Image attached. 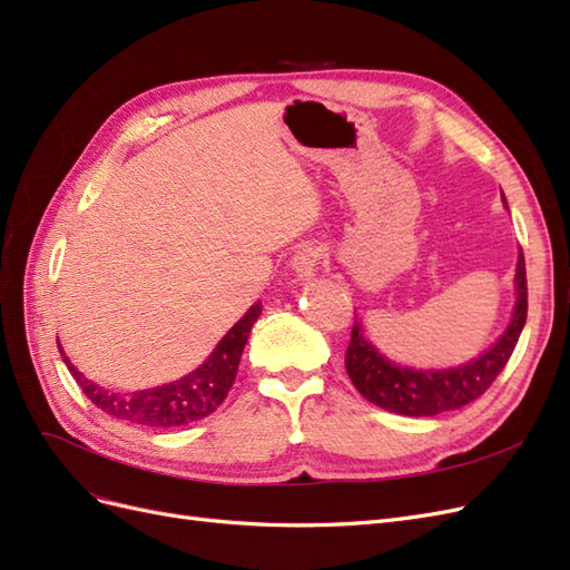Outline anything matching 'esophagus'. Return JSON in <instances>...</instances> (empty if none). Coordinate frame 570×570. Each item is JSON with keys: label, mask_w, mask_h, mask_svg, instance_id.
<instances>
[{"label": "esophagus", "mask_w": 570, "mask_h": 570, "mask_svg": "<svg viewBox=\"0 0 570 570\" xmlns=\"http://www.w3.org/2000/svg\"><path fill=\"white\" fill-rule=\"evenodd\" d=\"M318 258H321V249L314 245H302L295 256H292L289 268L292 273L297 275L299 281H312L316 271H318Z\"/></svg>", "instance_id": "1"}]
</instances>
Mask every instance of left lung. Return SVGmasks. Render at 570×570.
I'll use <instances>...</instances> for the list:
<instances>
[{"mask_svg":"<svg viewBox=\"0 0 570 570\" xmlns=\"http://www.w3.org/2000/svg\"><path fill=\"white\" fill-rule=\"evenodd\" d=\"M502 202L504 209H509L504 193ZM513 287L515 304L504 333L482 354L450 368H411L394 364L368 340L361 321H354L350 350L344 356V366H347L354 387L375 406L400 413V416H438V413L475 402L507 366L525 325L528 283L521 249L519 262H515Z\"/></svg>","mask_w":570,"mask_h":570,"instance_id":"1","label":"left lung"}]
</instances>
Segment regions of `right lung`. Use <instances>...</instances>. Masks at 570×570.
<instances>
[{"label":"right lung","instance_id":"1","mask_svg":"<svg viewBox=\"0 0 570 570\" xmlns=\"http://www.w3.org/2000/svg\"><path fill=\"white\" fill-rule=\"evenodd\" d=\"M258 314H262V302H254L247 308V314L220 337L214 352L206 356L195 371H189L174 383L157 385L149 390L116 392L109 387H101L95 381H90V377H85L71 364V358L66 356L59 340L57 347L61 352L66 368L71 371L85 396H88L95 406L109 413V416L145 428H183L209 416V413H214L216 406H220L223 400H226L235 383L239 358H243L249 331Z\"/></svg>","mask_w":570,"mask_h":570}]
</instances>
